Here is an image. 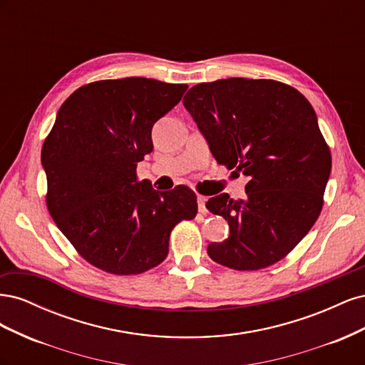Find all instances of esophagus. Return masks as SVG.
Wrapping results in <instances>:
<instances>
[{
	"label": "esophagus",
	"instance_id": "obj_1",
	"mask_svg": "<svg viewBox=\"0 0 365 365\" xmlns=\"http://www.w3.org/2000/svg\"><path fill=\"white\" fill-rule=\"evenodd\" d=\"M196 201H197V210H200V213H205L207 212V207H205L207 197L202 196V195H197L196 196Z\"/></svg>",
	"mask_w": 365,
	"mask_h": 365
}]
</instances>
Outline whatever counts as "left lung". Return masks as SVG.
I'll use <instances>...</instances> for the list:
<instances>
[{"label":"left lung","instance_id":"obj_1","mask_svg":"<svg viewBox=\"0 0 365 365\" xmlns=\"http://www.w3.org/2000/svg\"><path fill=\"white\" fill-rule=\"evenodd\" d=\"M182 103L216 161L248 178L244 200L205 204L230 225L208 256L237 271L282 260L318 219L332 169L312 105L289 85L244 77L195 85Z\"/></svg>","mask_w":365,"mask_h":365}]
</instances>
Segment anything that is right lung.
Segmentation results:
<instances>
[{"mask_svg":"<svg viewBox=\"0 0 365 365\" xmlns=\"http://www.w3.org/2000/svg\"><path fill=\"white\" fill-rule=\"evenodd\" d=\"M187 88L146 77L98 81L81 86L59 108L41 152L47 207L94 267L118 275L157 267L168 257L172 228L196 216L189 187L158 192L135 173L153 149V125Z\"/></svg>","mask_w":365,"mask_h":365,"instance_id":"1","label":"right lung"}]
</instances>
